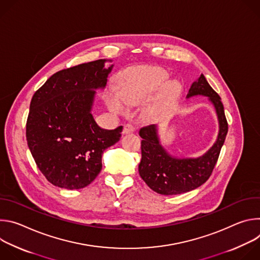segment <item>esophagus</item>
Returning a JSON list of instances; mask_svg holds the SVG:
<instances>
[{"label":"esophagus","mask_w":260,"mask_h":260,"mask_svg":"<svg viewBox=\"0 0 260 260\" xmlns=\"http://www.w3.org/2000/svg\"><path fill=\"white\" fill-rule=\"evenodd\" d=\"M136 131V127L134 124L132 123H127L124 125L123 127V131H122V134L123 135H126V134H131V133H134Z\"/></svg>","instance_id":"34e87169"}]
</instances>
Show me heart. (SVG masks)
<instances>
[{"mask_svg":"<svg viewBox=\"0 0 260 260\" xmlns=\"http://www.w3.org/2000/svg\"><path fill=\"white\" fill-rule=\"evenodd\" d=\"M168 78V74L159 68L132 70L122 76L119 83V93L113 91L109 94V106L117 112H123L124 106L121 100L128 106L149 101L167 82ZM177 92L178 85L175 82L168 83L153 104L151 112L157 113L161 111L175 98Z\"/></svg>","mask_w":260,"mask_h":260,"instance_id":"b5f03b06","label":"heart"}]
</instances>
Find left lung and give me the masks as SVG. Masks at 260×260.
<instances>
[{"label": "left lung", "mask_w": 260, "mask_h": 260, "mask_svg": "<svg viewBox=\"0 0 260 260\" xmlns=\"http://www.w3.org/2000/svg\"><path fill=\"white\" fill-rule=\"evenodd\" d=\"M206 95L213 103L219 120V134L211 149L199 158H175L160 145L156 125L150 124L140 129L142 158L139 165L141 178L152 190L165 196L191 191L203 185L211 176L218 160L229 131L223 104L219 94L201 75L191 85L187 98Z\"/></svg>", "instance_id": "1"}]
</instances>
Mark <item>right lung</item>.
I'll list each match as a JSON object with an SVG mask.
<instances>
[{
  "label": "right lung",
  "instance_id": "right-lung-1",
  "mask_svg": "<svg viewBox=\"0 0 260 260\" xmlns=\"http://www.w3.org/2000/svg\"><path fill=\"white\" fill-rule=\"evenodd\" d=\"M106 59L56 72L38 89L29 105L26 141L44 177L66 189L89 185L102 170V154L121 137L122 126L104 129L90 110L96 88L106 86L111 66Z\"/></svg>",
  "mask_w": 260,
  "mask_h": 260
}]
</instances>
